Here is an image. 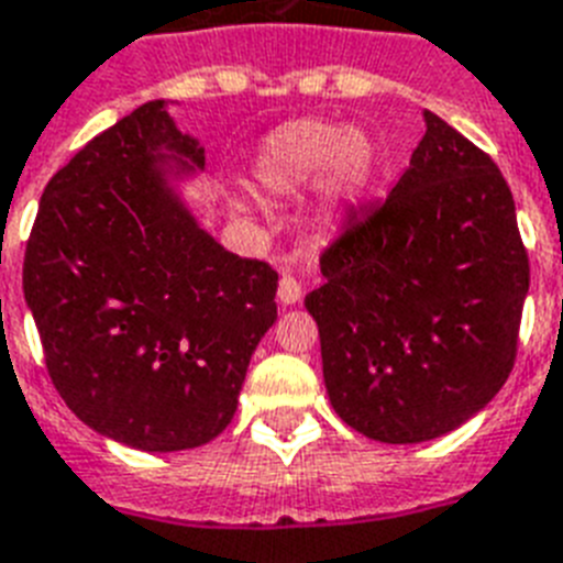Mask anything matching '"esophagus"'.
Returning <instances> with one entry per match:
<instances>
[{
	"instance_id": "esophagus-1",
	"label": "esophagus",
	"mask_w": 563,
	"mask_h": 563,
	"mask_svg": "<svg viewBox=\"0 0 563 563\" xmlns=\"http://www.w3.org/2000/svg\"><path fill=\"white\" fill-rule=\"evenodd\" d=\"M278 301L282 305H296V301H301V285L290 273H285L282 282H278Z\"/></svg>"
}]
</instances>
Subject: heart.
Listing matches in <instances>:
<instances>
[{
	"mask_svg": "<svg viewBox=\"0 0 563 563\" xmlns=\"http://www.w3.org/2000/svg\"><path fill=\"white\" fill-rule=\"evenodd\" d=\"M374 164V143L360 129L345 132L328 120H292L262 143L253 172L255 180L276 195L308 187L324 172V203L342 209L365 192Z\"/></svg>",
	"mask_w": 563,
	"mask_h": 563,
	"instance_id": "heart-1",
	"label": "heart"
}]
</instances>
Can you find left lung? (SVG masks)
<instances>
[{
    "label": "left lung",
    "instance_id": "left-lung-1",
    "mask_svg": "<svg viewBox=\"0 0 563 563\" xmlns=\"http://www.w3.org/2000/svg\"><path fill=\"white\" fill-rule=\"evenodd\" d=\"M319 324L331 406L379 443H422L475 417L518 354L529 258L509 184L483 148L426 111L383 203L324 247Z\"/></svg>",
    "mask_w": 563,
    "mask_h": 563
}]
</instances>
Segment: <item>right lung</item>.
<instances>
[{
  "label": "right lung",
  "mask_w": 563,
  "mask_h": 563,
  "mask_svg": "<svg viewBox=\"0 0 563 563\" xmlns=\"http://www.w3.org/2000/svg\"><path fill=\"white\" fill-rule=\"evenodd\" d=\"M164 148L203 166V148L175 129L164 100L88 141L42 192L22 264L65 406L143 452L218 438L276 322L278 273L195 224L166 184Z\"/></svg>",
  "instance_id": "right-lung-1"
}]
</instances>
